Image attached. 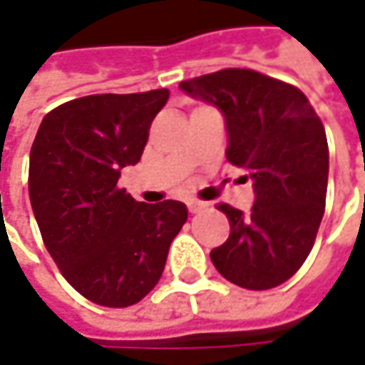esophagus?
<instances>
[{
	"label": "esophagus",
	"mask_w": 365,
	"mask_h": 365,
	"mask_svg": "<svg viewBox=\"0 0 365 365\" xmlns=\"http://www.w3.org/2000/svg\"><path fill=\"white\" fill-rule=\"evenodd\" d=\"M187 207H189L190 213H199L201 209H205V203L197 201V199H189V201H187Z\"/></svg>",
	"instance_id": "esophagus-1"
}]
</instances>
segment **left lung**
Returning a JSON list of instances; mask_svg holds the SVG:
<instances>
[{
	"label": "left lung",
	"mask_w": 365,
	"mask_h": 365,
	"mask_svg": "<svg viewBox=\"0 0 365 365\" xmlns=\"http://www.w3.org/2000/svg\"><path fill=\"white\" fill-rule=\"evenodd\" d=\"M180 91L225 118L227 160L252 180L254 205L230 219L227 242L211 262L230 282L266 290L287 282L315 244L325 211L329 148L325 128L297 87L250 68H225L182 81Z\"/></svg>",
	"instance_id": "obj_1"
}]
</instances>
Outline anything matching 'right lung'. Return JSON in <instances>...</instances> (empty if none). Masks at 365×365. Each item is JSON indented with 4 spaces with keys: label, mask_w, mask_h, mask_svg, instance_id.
Listing matches in <instances>:
<instances>
[{
    "label": "right lung",
    "mask_w": 365,
    "mask_h": 365,
    "mask_svg": "<svg viewBox=\"0 0 365 365\" xmlns=\"http://www.w3.org/2000/svg\"><path fill=\"white\" fill-rule=\"evenodd\" d=\"M168 89L89 95L52 109L30 150L28 190L44 245L68 284L101 307L140 302L160 280L189 211L118 187L142 158Z\"/></svg>",
    "instance_id": "right-lung-1"
}]
</instances>
